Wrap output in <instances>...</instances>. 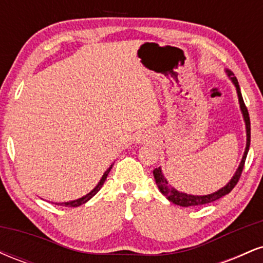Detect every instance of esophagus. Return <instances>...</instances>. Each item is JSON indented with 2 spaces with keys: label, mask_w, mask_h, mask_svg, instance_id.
Segmentation results:
<instances>
[{
  "label": "esophagus",
  "mask_w": 263,
  "mask_h": 263,
  "mask_svg": "<svg viewBox=\"0 0 263 263\" xmlns=\"http://www.w3.org/2000/svg\"><path fill=\"white\" fill-rule=\"evenodd\" d=\"M143 138L144 137H142V136H140V137H137V141H142V140H143Z\"/></svg>",
  "instance_id": "obj_1"
}]
</instances>
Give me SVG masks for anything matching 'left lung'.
Segmentation results:
<instances>
[{"label": "left lung", "mask_w": 263, "mask_h": 263, "mask_svg": "<svg viewBox=\"0 0 263 263\" xmlns=\"http://www.w3.org/2000/svg\"><path fill=\"white\" fill-rule=\"evenodd\" d=\"M226 73H228V77L232 80L234 85L236 86V91H237V96H238V102H240L241 112H242L243 120H245L246 136H247L245 153H243L240 165H238L237 171L235 172L234 177L231 178L230 182L226 184L224 188L219 189L218 192L213 193V194H208V195H190V194H185V193L178 192L177 189L172 188L170 184H168L167 179H165L164 176H163L161 167L156 168V170L153 171V176H155L157 186H158V189L161 190L162 194L164 195V197L167 198L168 200L172 201V203L176 204V205H180V206L188 208V206H197V205H204V204L213 203V201L218 200V199L222 198L224 195L229 194V193H230L231 190L235 188V185L237 184L238 179H240L241 173H242L243 165H245V161H246V157H247V152H249V148H250V141H251V123H250L249 111H247L245 102H243V99H242V95H241L240 86H238L236 77H235L234 73H232V71H230V70H226Z\"/></svg>", "instance_id": "8db88e82"}]
</instances>
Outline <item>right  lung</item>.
I'll return each mask as SVG.
<instances>
[{"label": "right lung", "mask_w": 263, "mask_h": 263, "mask_svg": "<svg viewBox=\"0 0 263 263\" xmlns=\"http://www.w3.org/2000/svg\"><path fill=\"white\" fill-rule=\"evenodd\" d=\"M111 168H112V165H111L110 168H108V170L105 172L104 173V176H102V178L100 179V182L98 183V185L95 186V188H93L91 192L89 193V194H86L85 197H83V198H79V199H77V200H73V201H68V203H57L58 205H65V206H70V208H75V206H80L81 204H85L86 201H89L90 199H91L93 195L96 194V193L99 192V190L101 189V186L104 185V183H105V180H106V178H107V176H108V173H110V171H111Z\"/></svg>", "instance_id": "add662e5"}]
</instances>
